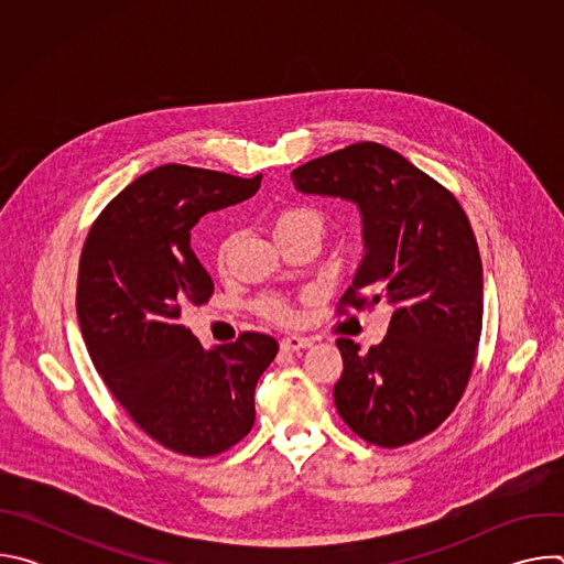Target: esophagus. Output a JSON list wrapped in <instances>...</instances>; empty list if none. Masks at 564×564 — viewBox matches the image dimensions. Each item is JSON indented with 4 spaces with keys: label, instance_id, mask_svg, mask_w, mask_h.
Instances as JSON below:
<instances>
[{
    "label": "esophagus",
    "instance_id": "1",
    "mask_svg": "<svg viewBox=\"0 0 564 564\" xmlns=\"http://www.w3.org/2000/svg\"><path fill=\"white\" fill-rule=\"evenodd\" d=\"M310 346H312V341L307 337H299V335H290L281 341V350H285V352H296V350H303Z\"/></svg>",
    "mask_w": 564,
    "mask_h": 564
}]
</instances>
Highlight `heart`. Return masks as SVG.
<instances>
[{
    "instance_id": "1",
    "label": "heart",
    "mask_w": 564,
    "mask_h": 564,
    "mask_svg": "<svg viewBox=\"0 0 564 564\" xmlns=\"http://www.w3.org/2000/svg\"><path fill=\"white\" fill-rule=\"evenodd\" d=\"M305 225H314V227H321V220L318 216L312 212V209H305V207H290L285 212L279 214L276 223H274V231H283V229H294V227H305ZM225 254H227V246L220 248V261H225ZM261 310L276 318V321H290L292 318V307L283 301V299H276V296H268L263 299L261 303Z\"/></svg>"
}]
</instances>
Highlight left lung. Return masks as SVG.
Listing matches in <instances>:
<instances>
[{"label": "left lung", "instance_id": "8db88e82", "mask_svg": "<svg viewBox=\"0 0 564 564\" xmlns=\"http://www.w3.org/2000/svg\"><path fill=\"white\" fill-rule=\"evenodd\" d=\"M301 194L355 203L364 257L341 303L392 307L388 335L344 359L335 406L361 440L394 448L433 433L457 406L481 333V261L457 198L409 160L357 142L292 172Z\"/></svg>", "mask_w": 564, "mask_h": 564}]
</instances>
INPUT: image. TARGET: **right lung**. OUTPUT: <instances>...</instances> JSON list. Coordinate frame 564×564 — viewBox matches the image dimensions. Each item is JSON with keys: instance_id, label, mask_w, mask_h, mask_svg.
<instances>
[{"instance_id": "right-lung-1", "label": "right lung", "mask_w": 564, "mask_h": 564, "mask_svg": "<svg viewBox=\"0 0 564 564\" xmlns=\"http://www.w3.org/2000/svg\"><path fill=\"white\" fill-rule=\"evenodd\" d=\"M261 178L147 172L102 209L79 257L75 307L96 370L129 417L181 455H218L252 431L257 381L279 352L259 333L205 350L181 321L214 292L192 227L254 196Z\"/></svg>"}]
</instances>
